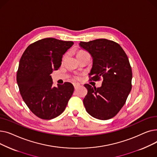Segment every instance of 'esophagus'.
Instances as JSON below:
<instances>
[{"mask_svg":"<svg viewBox=\"0 0 157 157\" xmlns=\"http://www.w3.org/2000/svg\"><path fill=\"white\" fill-rule=\"evenodd\" d=\"M73 85H74V88L76 89V88H78V87H79V86H80V84H79V83H74L73 84Z\"/></svg>","mask_w":157,"mask_h":157,"instance_id":"esophagus-1","label":"esophagus"}]
</instances>
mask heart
<instances>
[{"label":"heart","mask_w":157,"mask_h":157,"mask_svg":"<svg viewBox=\"0 0 157 157\" xmlns=\"http://www.w3.org/2000/svg\"><path fill=\"white\" fill-rule=\"evenodd\" d=\"M86 53V52H84V51H79V52H78L77 53V56H79V55H82V54H83V53Z\"/></svg>","instance_id":"b5f03b06"}]
</instances>
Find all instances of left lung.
<instances>
[{
	"instance_id": "8db88e82",
	"label": "left lung",
	"mask_w": 157,
	"mask_h": 157,
	"mask_svg": "<svg viewBox=\"0 0 157 157\" xmlns=\"http://www.w3.org/2000/svg\"><path fill=\"white\" fill-rule=\"evenodd\" d=\"M79 44L93 59L90 80L103 78L101 87L85 85L88 90L83 99L85 109L97 119L112 118L124 105L132 89V72L128 57L120 44L108 39L81 41Z\"/></svg>"
}]
</instances>
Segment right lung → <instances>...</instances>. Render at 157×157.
I'll return each mask as SVG.
<instances>
[{
  "label": "right lung",
  "mask_w": 157,
  "mask_h": 157,
  "mask_svg": "<svg viewBox=\"0 0 157 157\" xmlns=\"http://www.w3.org/2000/svg\"><path fill=\"white\" fill-rule=\"evenodd\" d=\"M72 41L45 38L29 45L19 62L16 81L25 103L41 119L51 120L61 114L71 97L74 86L69 82L53 86L50 74L60 67L63 55Z\"/></svg>",
  "instance_id": "obj_1"
}]
</instances>
